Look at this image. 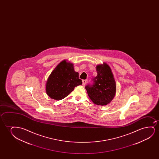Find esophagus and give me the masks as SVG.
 <instances>
[{
  "instance_id": "esophagus-1",
  "label": "esophagus",
  "mask_w": 159,
  "mask_h": 159,
  "mask_svg": "<svg viewBox=\"0 0 159 159\" xmlns=\"http://www.w3.org/2000/svg\"><path fill=\"white\" fill-rule=\"evenodd\" d=\"M87 82V80H83V86H85L86 84V83Z\"/></svg>"
}]
</instances>
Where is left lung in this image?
<instances>
[{"mask_svg":"<svg viewBox=\"0 0 159 159\" xmlns=\"http://www.w3.org/2000/svg\"><path fill=\"white\" fill-rule=\"evenodd\" d=\"M97 75L93 85L85 88L88 96L95 104L106 105L111 102L116 93V83L110 67L106 62L96 66Z\"/></svg>","mask_w":159,"mask_h":159,"instance_id":"8db88e82","label":"left lung"}]
</instances>
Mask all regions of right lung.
Segmentation results:
<instances>
[{"label":"right lung","mask_w":159,"mask_h":159,"mask_svg":"<svg viewBox=\"0 0 159 159\" xmlns=\"http://www.w3.org/2000/svg\"><path fill=\"white\" fill-rule=\"evenodd\" d=\"M79 73L74 70V64L64 60L57 66L46 84V93L50 98L60 100L65 98L75 87L82 85Z\"/></svg>","instance_id":"obj_1"}]
</instances>
